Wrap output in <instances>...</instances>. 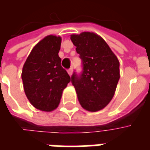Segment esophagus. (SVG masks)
<instances>
[{
  "label": "esophagus",
  "mask_w": 150,
  "mask_h": 150,
  "mask_svg": "<svg viewBox=\"0 0 150 150\" xmlns=\"http://www.w3.org/2000/svg\"><path fill=\"white\" fill-rule=\"evenodd\" d=\"M67 72H68L69 75H70V76H71L72 72H73V69H72V68H70V69H69V70H68V71H67Z\"/></svg>",
  "instance_id": "obj_1"
}]
</instances>
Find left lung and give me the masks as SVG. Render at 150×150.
Here are the masks:
<instances>
[{"instance_id":"8db88e82","label":"left lung","mask_w":150,"mask_h":150,"mask_svg":"<svg viewBox=\"0 0 150 150\" xmlns=\"http://www.w3.org/2000/svg\"><path fill=\"white\" fill-rule=\"evenodd\" d=\"M71 40L83 61V71L71 82L79 102L88 112H97L109 104L120 79V62L104 38L93 32L71 34Z\"/></svg>"}]
</instances>
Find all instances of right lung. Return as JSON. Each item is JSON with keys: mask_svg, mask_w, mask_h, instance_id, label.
<instances>
[{"mask_svg": "<svg viewBox=\"0 0 150 150\" xmlns=\"http://www.w3.org/2000/svg\"><path fill=\"white\" fill-rule=\"evenodd\" d=\"M61 42L60 36H46L34 46L22 68L25 96L40 111L49 112L56 109L62 91L71 81V77L61 66L59 56Z\"/></svg>", "mask_w": 150, "mask_h": 150, "instance_id": "add662e5", "label": "right lung"}]
</instances>
